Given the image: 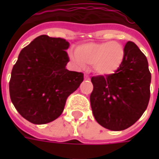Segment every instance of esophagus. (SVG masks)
<instances>
[{"mask_svg": "<svg viewBox=\"0 0 159 159\" xmlns=\"http://www.w3.org/2000/svg\"><path fill=\"white\" fill-rule=\"evenodd\" d=\"M84 77H85V79L86 80H89V75H87V74L84 75Z\"/></svg>", "mask_w": 159, "mask_h": 159, "instance_id": "esophagus-1", "label": "esophagus"}]
</instances>
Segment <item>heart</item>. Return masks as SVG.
Listing matches in <instances>:
<instances>
[{"instance_id":"b5f03b06","label":"heart","mask_w":159,"mask_h":159,"mask_svg":"<svg viewBox=\"0 0 159 159\" xmlns=\"http://www.w3.org/2000/svg\"><path fill=\"white\" fill-rule=\"evenodd\" d=\"M70 58L81 68L85 67L86 64L92 65L97 74L110 75L122 65L124 49L117 42H89L79 46Z\"/></svg>"}]
</instances>
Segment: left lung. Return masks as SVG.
<instances>
[{
	"label": "left lung",
	"instance_id": "8db88e82",
	"mask_svg": "<svg viewBox=\"0 0 159 159\" xmlns=\"http://www.w3.org/2000/svg\"><path fill=\"white\" fill-rule=\"evenodd\" d=\"M124 58L112 74L92 76L90 104L93 117L107 129H126L139 119L150 100L151 72L147 57L134 42L124 46Z\"/></svg>",
	"mask_w": 159,
	"mask_h": 159
}]
</instances>
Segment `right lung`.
Returning a JSON list of instances; mask_svg holds the SVG:
<instances>
[{
	"label": "right lung",
	"instance_id": "1",
	"mask_svg": "<svg viewBox=\"0 0 159 159\" xmlns=\"http://www.w3.org/2000/svg\"><path fill=\"white\" fill-rule=\"evenodd\" d=\"M68 48L65 39L42 35L19 53L9 82L10 98L30 123L45 124L58 118L83 81V73L66 68Z\"/></svg>",
	"mask_w": 159,
	"mask_h": 159
}]
</instances>
